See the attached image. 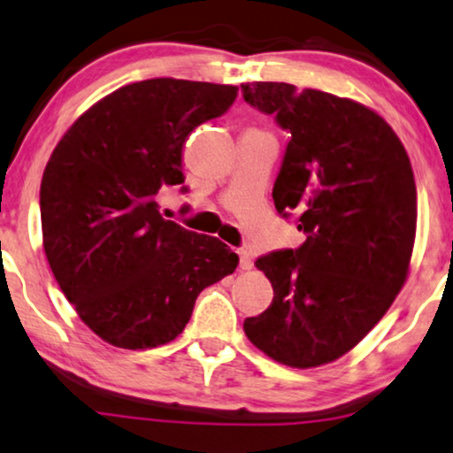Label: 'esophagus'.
Here are the masks:
<instances>
[{"instance_id": "34e87169", "label": "esophagus", "mask_w": 453, "mask_h": 453, "mask_svg": "<svg viewBox=\"0 0 453 453\" xmlns=\"http://www.w3.org/2000/svg\"><path fill=\"white\" fill-rule=\"evenodd\" d=\"M239 266H242L243 271H250L254 266V258L250 250H239Z\"/></svg>"}]
</instances>
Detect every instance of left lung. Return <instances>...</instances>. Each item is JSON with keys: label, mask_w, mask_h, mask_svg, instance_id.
Masks as SVG:
<instances>
[{"label": "left lung", "mask_w": 453, "mask_h": 453, "mask_svg": "<svg viewBox=\"0 0 453 453\" xmlns=\"http://www.w3.org/2000/svg\"><path fill=\"white\" fill-rule=\"evenodd\" d=\"M245 103L292 134L273 187L306 242L256 260L273 303L243 321L256 349L289 367L336 361L403 288L416 239V182L399 136L376 111L292 83H242Z\"/></svg>", "instance_id": "1"}]
</instances>
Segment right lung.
Wrapping results in <instances>:
<instances>
[{"label": "right lung", "instance_id": "1", "mask_svg": "<svg viewBox=\"0 0 453 453\" xmlns=\"http://www.w3.org/2000/svg\"><path fill=\"white\" fill-rule=\"evenodd\" d=\"M237 86L157 77L98 100L52 150L42 178L43 250L80 319L119 349L172 342L195 300L237 269L220 239L159 214L157 193L182 184V147L220 117Z\"/></svg>", "mask_w": 453, "mask_h": 453}]
</instances>
